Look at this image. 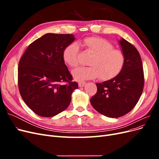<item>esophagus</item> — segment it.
Masks as SVG:
<instances>
[{
    "mask_svg": "<svg viewBox=\"0 0 159 159\" xmlns=\"http://www.w3.org/2000/svg\"><path fill=\"white\" fill-rule=\"evenodd\" d=\"M85 81H80L78 85H79V87H84V86L85 85Z\"/></svg>",
    "mask_w": 159,
    "mask_h": 159,
    "instance_id": "obj_1",
    "label": "esophagus"
}]
</instances>
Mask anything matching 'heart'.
Masks as SVG:
<instances>
[{
    "instance_id": "obj_1",
    "label": "heart",
    "mask_w": 159,
    "mask_h": 159,
    "mask_svg": "<svg viewBox=\"0 0 159 159\" xmlns=\"http://www.w3.org/2000/svg\"><path fill=\"white\" fill-rule=\"evenodd\" d=\"M85 51L92 56L89 61V67H80L72 71L77 81L95 79L106 81L117 76L122 71L125 56L123 52L114 49L111 43L98 37H88L81 42ZM80 46L75 42L66 46L63 52V60L71 68L79 64Z\"/></svg>"
}]
</instances>
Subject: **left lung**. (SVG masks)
<instances>
[{
	"mask_svg": "<svg viewBox=\"0 0 159 159\" xmlns=\"http://www.w3.org/2000/svg\"><path fill=\"white\" fill-rule=\"evenodd\" d=\"M125 62L122 71L115 78L97 83L98 91L90 99L93 107L105 116L117 118L134 107L144 87V73L140 54L126 40L119 41Z\"/></svg>",
	"mask_w": 159,
	"mask_h": 159,
	"instance_id": "8db88e82",
	"label": "left lung"
}]
</instances>
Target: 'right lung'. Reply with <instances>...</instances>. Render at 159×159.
<instances>
[{"mask_svg":"<svg viewBox=\"0 0 159 159\" xmlns=\"http://www.w3.org/2000/svg\"><path fill=\"white\" fill-rule=\"evenodd\" d=\"M74 40L73 34H46L28 46L19 61V91L27 106L39 116L51 117L63 111L78 88L71 81L62 57Z\"/></svg>","mask_w":159,"mask_h":159,"instance_id":"1","label":"right lung"}]
</instances>
